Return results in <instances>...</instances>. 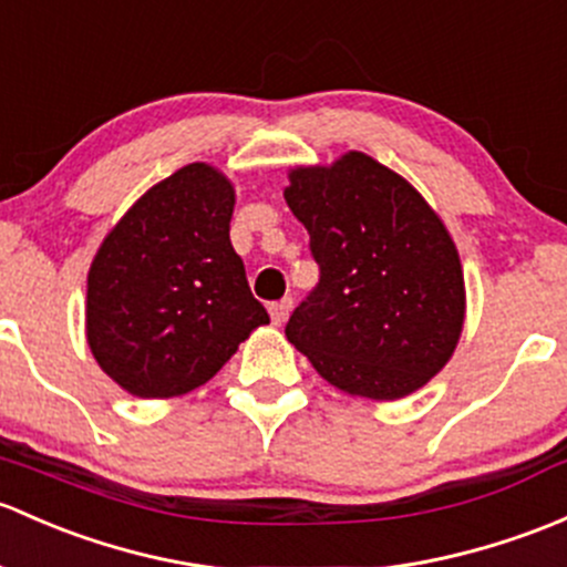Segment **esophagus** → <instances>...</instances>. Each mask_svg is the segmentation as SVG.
Masks as SVG:
<instances>
[{
	"mask_svg": "<svg viewBox=\"0 0 567 567\" xmlns=\"http://www.w3.org/2000/svg\"><path fill=\"white\" fill-rule=\"evenodd\" d=\"M290 309H293V299H282V301H274L271 307H268V312H271V320H274V326H282L285 320H288V315H290Z\"/></svg>",
	"mask_w": 567,
	"mask_h": 567,
	"instance_id": "34e87169",
	"label": "esophagus"
}]
</instances>
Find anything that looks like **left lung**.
<instances>
[{
    "label": "left lung",
    "instance_id": "1",
    "mask_svg": "<svg viewBox=\"0 0 567 567\" xmlns=\"http://www.w3.org/2000/svg\"><path fill=\"white\" fill-rule=\"evenodd\" d=\"M320 282L285 337L339 391L391 402L424 389L464 326L456 244L419 189L363 152L288 174Z\"/></svg>",
    "mask_w": 567,
    "mask_h": 567
}]
</instances>
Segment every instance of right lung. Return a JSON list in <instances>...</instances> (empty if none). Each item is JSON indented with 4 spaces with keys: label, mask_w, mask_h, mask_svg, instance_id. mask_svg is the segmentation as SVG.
I'll return each instance as SVG.
<instances>
[{
    "label": "right lung",
    "mask_w": 567,
    "mask_h": 567,
    "mask_svg": "<svg viewBox=\"0 0 567 567\" xmlns=\"http://www.w3.org/2000/svg\"><path fill=\"white\" fill-rule=\"evenodd\" d=\"M236 193L189 163L113 225L86 279V342L100 369L141 399L208 383L268 323L230 244Z\"/></svg>",
    "instance_id": "obj_1"
}]
</instances>
